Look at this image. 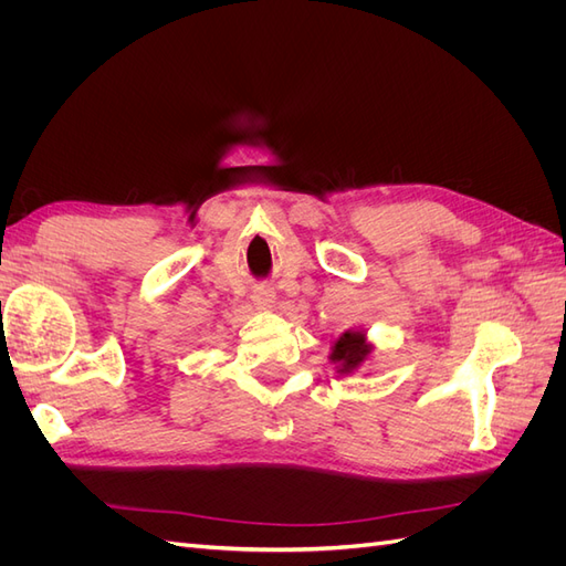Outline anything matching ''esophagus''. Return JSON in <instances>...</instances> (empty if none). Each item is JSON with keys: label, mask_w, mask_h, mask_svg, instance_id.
Returning a JSON list of instances; mask_svg holds the SVG:
<instances>
[{"label": "esophagus", "mask_w": 566, "mask_h": 566, "mask_svg": "<svg viewBox=\"0 0 566 566\" xmlns=\"http://www.w3.org/2000/svg\"><path fill=\"white\" fill-rule=\"evenodd\" d=\"M252 300H254V302H260V304H269V302L273 300V293H271L269 287H256V290H254V295H252Z\"/></svg>", "instance_id": "obj_1"}]
</instances>
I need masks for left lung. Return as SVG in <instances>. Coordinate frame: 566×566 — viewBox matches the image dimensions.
<instances>
[{"label": "left lung", "mask_w": 566, "mask_h": 566, "mask_svg": "<svg viewBox=\"0 0 566 566\" xmlns=\"http://www.w3.org/2000/svg\"><path fill=\"white\" fill-rule=\"evenodd\" d=\"M370 349L373 345H368L364 331H347L335 339L331 361L337 364V373L349 375L366 361Z\"/></svg>", "instance_id": "obj_1"}]
</instances>
